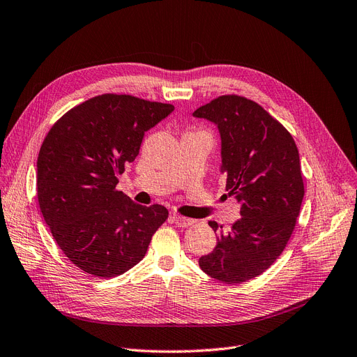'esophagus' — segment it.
Returning a JSON list of instances; mask_svg holds the SVG:
<instances>
[{
  "label": "esophagus",
  "mask_w": 357,
  "mask_h": 357,
  "mask_svg": "<svg viewBox=\"0 0 357 357\" xmlns=\"http://www.w3.org/2000/svg\"><path fill=\"white\" fill-rule=\"evenodd\" d=\"M170 219H172V223H175L179 227H188L195 222L192 219H188V217H182L179 214H174L172 217H170Z\"/></svg>",
  "instance_id": "34e87169"
}]
</instances>
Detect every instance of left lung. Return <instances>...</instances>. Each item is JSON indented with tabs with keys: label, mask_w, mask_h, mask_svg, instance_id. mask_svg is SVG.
<instances>
[{
	"label": "left lung",
	"mask_w": 357,
	"mask_h": 357,
	"mask_svg": "<svg viewBox=\"0 0 357 357\" xmlns=\"http://www.w3.org/2000/svg\"><path fill=\"white\" fill-rule=\"evenodd\" d=\"M192 115L219 128L220 172L242 215L227 231L208 223L219 238L198 264L215 280L243 283L270 268L296 226L305 194L299 151L282 123L246 98L219 96Z\"/></svg>",
	"instance_id": "obj_1"
}]
</instances>
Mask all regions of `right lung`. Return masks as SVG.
Returning <instances> with one entry per match:
<instances>
[{
  "instance_id": "add662e5",
  "label": "right lung",
  "mask_w": 357,
  "mask_h": 357,
  "mask_svg": "<svg viewBox=\"0 0 357 357\" xmlns=\"http://www.w3.org/2000/svg\"><path fill=\"white\" fill-rule=\"evenodd\" d=\"M175 109L106 93L61 116L38 156V201L46 225L75 267L95 277L121 275L140 262L167 219L163 206H140L116 190L144 132Z\"/></svg>"
}]
</instances>
